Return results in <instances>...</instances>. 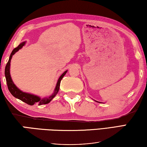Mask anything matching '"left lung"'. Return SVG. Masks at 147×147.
<instances>
[{"label":"left lung","instance_id":"left-lung-1","mask_svg":"<svg viewBox=\"0 0 147 147\" xmlns=\"http://www.w3.org/2000/svg\"><path fill=\"white\" fill-rule=\"evenodd\" d=\"M95 101H96V102H97V103H101V102H99V101H95V100H94Z\"/></svg>","mask_w":147,"mask_h":147}]
</instances>
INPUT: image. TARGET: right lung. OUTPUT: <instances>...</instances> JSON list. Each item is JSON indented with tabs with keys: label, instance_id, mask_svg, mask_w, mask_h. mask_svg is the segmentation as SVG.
<instances>
[{
	"label": "right lung",
	"instance_id": "1",
	"mask_svg": "<svg viewBox=\"0 0 147 147\" xmlns=\"http://www.w3.org/2000/svg\"><path fill=\"white\" fill-rule=\"evenodd\" d=\"M25 43H26V42H23L21 43L17 48L13 49L10 55V57H9L8 61L6 65L4 74H5V77H6V83H7V86H8V90L11 93V94L12 95L13 97H15L17 99H20L21 101L25 102V103L30 105H33L34 104H38V105H42L48 104L50 103V102L53 99V97L57 94V93L59 90V86H60V82H61V80H62V78H63V76L65 75V74L67 73V71H67H67H65L64 73L60 76V77L57 80V82L56 84V86H55V88L54 91H53V93L50 95V96L44 97V98H40V97L38 96V95L29 94V93L24 92L21 90H20L19 88L15 85V84L13 82L12 79L11 78L10 62H11V57H12L13 55H14L16 52H18L21 48H22V47L25 45Z\"/></svg>",
	"mask_w": 147,
	"mask_h": 147
}]
</instances>
